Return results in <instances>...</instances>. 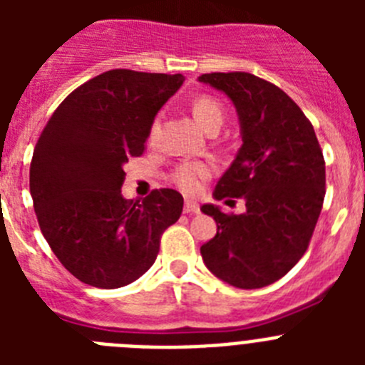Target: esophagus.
I'll list each match as a JSON object with an SVG mask.
<instances>
[{"instance_id": "1", "label": "esophagus", "mask_w": 365, "mask_h": 365, "mask_svg": "<svg viewBox=\"0 0 365 365\" xmlns=\"http://www.w3.org/2000/svg\"><path fill=\"white\" fill-rule=\"evenodd\" d=\"M185 214H199V205L195 201L185 202Z\"/></svg>"}]
</instances>
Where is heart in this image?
Segmentation results:
<instances>
[{
    "instance_id": "1",
    "label": "heart",
    "mask_w": 365,
    "mask_h": 365,
    "mask_svg": "<svg viewBox=\"0 0 365 365\" xmlns=\"http://www.w3.org/2000/svg\"><path fill=\"white\" fill-rule=\"evenodd\" d=\"M192 115L205 131L215 130V128L219 130L222 124V118H225L222 106L219 104L217 100L212 98V96H197V98L193 100ZM157 131H159V118L151 124L150 138H153L155 135H157ZM208 175H210V166H208V164L205 163L180 164V166L175 170V173H173V182H175L182 192L195 193L199 190L201 180H205Z\"/></svg>"
}]
</instances>
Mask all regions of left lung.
<instances>
[{"label": "left lung", "mask_w": 365, "mask_h": 365, "mask_svg": "<svg viewBox=\"0 0 365 365\" xmlns=\"http://www.w3.org/2000/svg\"><path fill=\"white\" fill-rule=\"evenodd\" d=\"M199 82L232 100L243 140L214 197H243L247 206L228 215L202 205L217 225L201 247L202 261L228 285L261 289L307 250L325 197L324 153L311 122L278 86L241 71L201 74Z\"/></svg>", "instance_id": "obj_1"}]
</instances>
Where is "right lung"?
Instances as JSON below:
<instances>
[{"label": "right lung", "instance_id": "obj_1", "mask_svg": "<svg viewBox=\"0 0 365 365\" xmlns=\"http://www.w3.org/2000/svg\"><path fill=\"white\" fill-rule=\"evenodd\" d=\"M182 74L113 69L76 87L38 138L31 195L41 234L74 278L98 289L130 285L157 259L182 195L122 197L124 164L144 151L151 124Z\"/></svg>", "mask_w": 365, "mask_h": 365}]
</instances>
